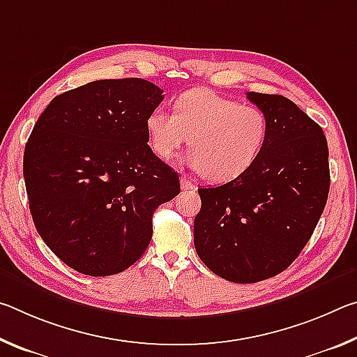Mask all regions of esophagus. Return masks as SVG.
I'll use <instances>...</instances> for the list:
<instances>
[{
    "mask_svg": "<svg viewBox=\"0 0 357 357\" xmlns=\"http://www.w3.org/2000/svg\"><path fill=\"white\" fill-rule=\"evenodd\" d=\"M181 189H183L184 192H189V190L195 189V184H193L189 178L181 176Z\"/></svg>",
    "mask_w": 357,
    "mask_h": 357,
    "instance_id": "obj_1",
    "label": "esophagus"
}]
</instances>
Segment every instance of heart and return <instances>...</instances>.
Listing matches in <instances>:
<instances>
[{"mask_svg":"<svg viewBox=\"0 0 357 357\" xmlns=\"http://www.w3.org/2000/svg\"><path fill=\"white\" fill-rule=\"evenodd\" d=\"M173 108L170 113L157 107L148 114L144 128L151 149L167 162L189 142L187 164L211 183L239 178L268 143L269 119L255 105L195 88L178 96Z\"/></svg>","mask_w":357,"mask_h":357,"instance_id":"b5f03b06","label":"heart"}]
</instances>
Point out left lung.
<instances>
[{"instance_id":"obj_1","label":"left lung","mask_w":357,"mask_h":357,"mask_svg":"<svg viewBox=\"0 0 357 357\" xmlns=\"http://www.w3.org/2000/svg\"><path fill=\"white\" fill-rule=\"evenodd\" d=\"M266 113L269 138L259 159L229 183L198 189L193 220L198 257L222 279L255 283L285 271L321 217L329 193L323 129L279 94L247 93Z\"/></svg>"}]
</instances>
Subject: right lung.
I'll use <instances>...</instances> for the list:
<instances>
[{
    "instance_id": "obj_1",
    "label": "right lung",
    "mask_w": 357,
    "mask_h": 357,
    "mask_svg": "<svg viewBox=\"0 0 357 357\" xmlns=\"http://www.w3.org/2000/svg\"><path fill=\"white\" fill-rule=\"evenodd\" d=\"M164 91L143 78L98 80L56 96L28 138L23 176L36 229L77 273H123L153 238V214L181 192L148 144Z\"/></svg>"
}]
</instances>
